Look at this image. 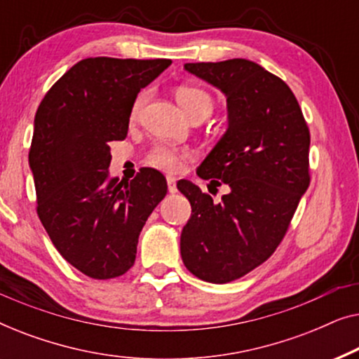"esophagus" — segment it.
<instances>
[{
    "label": "esophagus",
    "instance_id": "esophagus-1",
    "mask_svg": "<svg viewBox=\"0 0 359 359\" xmlns=\"http://www.w3.org/2000/svg\"><path fill=\"white\" fill-rule=\"evenodd\" d=\"M166 183H168V191L171 194L178 191V188H176V178H173V176H166Z\"/></svg>",
    "mask_w": 359,
    "mask_h": 359
}]
</instances>
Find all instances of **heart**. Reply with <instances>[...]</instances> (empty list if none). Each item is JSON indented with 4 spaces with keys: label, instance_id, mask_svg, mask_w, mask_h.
Segmentation results:
<instances>
[{
    "label": "heart",
    "instance_id": "b5f03b06",
    "mask_svg": "<svg viewBox=\"0 0 359 359\" xmlns=\"http://www.w3.org/2000/svg\"><path fill=\"white\" fill-rule=\"evenodd\" d=\"M147 95L140 93L135 97V101L132 102L130 107V119H137V116L140 114L142 106L145 104ZM176 101L180 102V106L188 112L191 119L196 116L205 114L209 116L212 112V97L209 96V93L196 86H180L176 90ZM191 158L189 151L176 149V147L158 144L147 154V163L154 166L156 170L165 171V173H180L184 170L186 161Z\"/></svg>",
    "mask_w": 359,
    "mask_h": 359
}]
</instances>
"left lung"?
I'll return each mask as SVG.
<instances>
[{
  "label": "left lung",
  "mask_w": 359,
  "mask_h": 359,
  "mask_svg": "<svg viewBox=\"0 0 359 359\" xmlns=\"http://www.w3.org/2000/svg\"><path fill=\"white\" fill-rule=\"evenodd\" d=\"M184 68L227 96L229 129L198 175L219 179L230 193L214 203L180 181L193 209L181 232V258L194 276L225 284L266 262L283 242L311 184V132L291 88L258 63L232 58Z\"/></svg>",
  "instance_id": "obj_1"
}]
</instances>
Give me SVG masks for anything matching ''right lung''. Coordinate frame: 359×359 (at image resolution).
Wrapping results in <instances>:
<instances>
[{"mask_svg":"<svg viewBox=\"0 0 359 359\" xmlns=\"http://www.w3.org/2000/svg\"><path fill=\"white\" fill-rule=\"evenodd\" d=\"M168 58L95 57L73 65L39 104L29 165L37 215L58 253L93 279L129 271L147 219L166 194L165 176L142 168L107 178L109 142L124 140L132 102Z\"/></svg>","mask_w":359,"mask_h":359,"instance_id":"obj_1","label":"right lung"}]
</instances>
